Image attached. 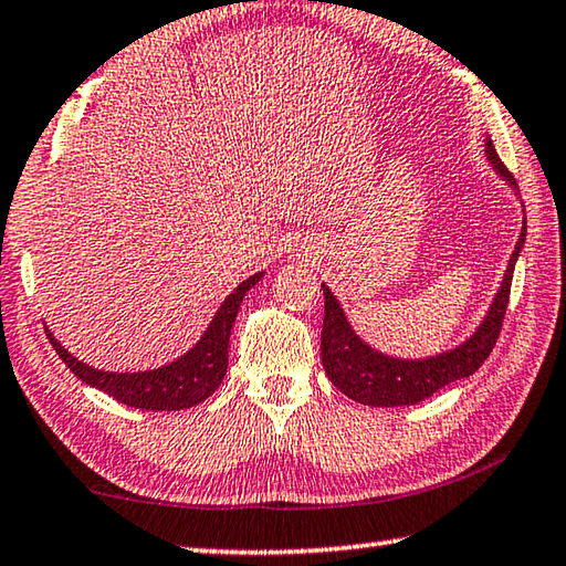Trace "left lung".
Masks as SVG:
<instances>
[{
    "label": "left lung",
    "mask_w": 566,
    "mask_h": 566,
    "mask_svg": "<svg viewBox=\"0 0 566 566\" xmlns=\"http://www.w3.org/2000/svg\"><path fill=\"white\" fill-rule=\"evenodd\" d=\"M486 159L492 167L510 181L516 189L512 171L504 167V161L496 155L492 139L486 137ZM526 237V224L522 227L520 242L514 247V254L506 266L500 292L486 312L484 322L479 329L457 349H449L429 359H395L387 357L369 344H364L344 317L339 302L334 300L329 286L322 284L324 290V324H322V364L332 385L344 391L349 399L369 407H405L417 405V401L432 397L447 385L457 379H464L482 367L484 359L490 357L496 339H500L502 322L510 306V290L514 264L520 256Z\"/></svg>",
    "instance_id": "1"
}]
</instances>
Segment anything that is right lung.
<instances>
[{"label":"right lung","instance_id":"right-lung-1","mask_svg":"<svg viewBox=\"0 0 566 566\" xmlns=\"http://www.w3.org/2000/svg\"><path fill=\"white\" fill-rule=\"evenodd\" d=\"M262 274H254L244 280L237 290L227 296L224 304L219 306L212 324H209L205 337L191 347L185 357L167 364V367L151 369V371H104L94 369L90 364L74 359L60 342L52 337L50 329L46 339L60 354V359L72 369L74 377L87 381L90 387L104 391L112 399L122 401V405L134 409H149V411H177L195 407L205 401L209 395H214L222 379L227 375V349H229V334H232V324L242 304L244 294L262 280Z\"/></svg>","mask_w":566,"mask_h":566}]
</instances>
